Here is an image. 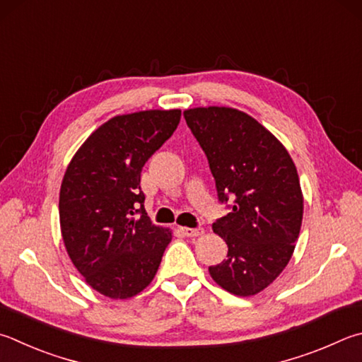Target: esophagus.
<instances>
[{
    "mask_svg": "<svg viewBox=\"0 0 362 362\" xmlns=\"http://www.w3.org/2000/svg\"><path fill=\"white\" fill-rule=\"evenodd\" d=\"M182 233L187 235V238H199L204 234L202 228H182Z\"/></svg>",
    "mask_w": 362,
    "mask_h": 362,
    "instance_id": "obj_1",
    "label": "esophagus"
}]
</instances>
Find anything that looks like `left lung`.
<instances>
[{"label": "left lung", "instance_id": "obj_1", "mask_svg": "<svg viewBox=\"0 0 362 362\" xmlns=\"http://www.w3.org/2000/svg\"><path fill=\"white\" fill-rule=\"evenodd\" d=\"M215 179L218 199L233 210L212 225L228 258L210 277L228 293H261L290 262L299 238L304 196L290 153L252 115L225 106L183 110Z\"/></svg>", "mask_w": 362, "mask_h": 362}]
</instances>
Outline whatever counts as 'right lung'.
<instances>
[{
    "instance_id": "add662e5",
    "label": "right lung",
    "mask_w": 362,
    "mask_h": 362,
    "mask_svg": "<svg viewBox=\"0 0 362 362\" xmlns=\"http://www.w3.org/2000/svg\"><path fill=\"white\" fill-rule=\"evenodd\" d=\"M180 115V109L115 115L87 137L64 173L58 204L64 247L85 281L106 298L146 290L173 240L169 228L147 216L141 170Z\"/></svg>"
}]
</instances>
